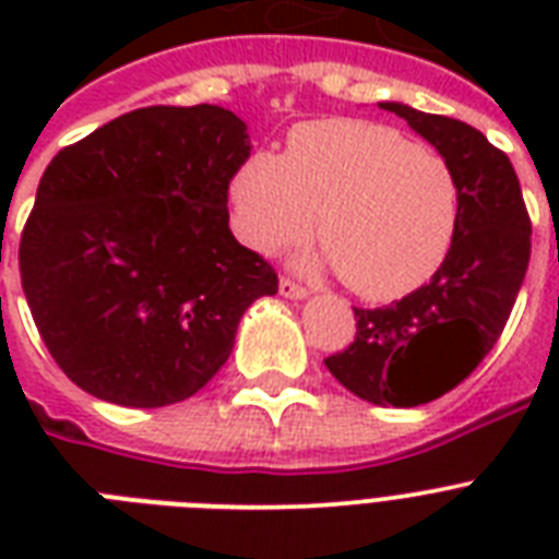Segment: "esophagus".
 <instances>
[{"label":"esophagus","mask_w":559,"mask_h":559,"mask_svg":"<svg viewBox=\"0 0 559 559\" xmlns=\"http://www.w3.org/2000/svg\"><path fill=\"white\" fill-rule=\"evenodd\" d=\"M278 293L284 298H293V301H301V298L310 296V293H307V287H301V284H296V281H289V278H281Z\"/></svg>","instance_id":"1"}]
</instances>
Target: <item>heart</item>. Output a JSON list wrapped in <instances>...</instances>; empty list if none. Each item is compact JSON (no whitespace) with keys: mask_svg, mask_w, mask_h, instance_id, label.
I'll return each instance as SVG.
<instances>
[{"mask_svg":"<svg viewBox=\"0 0 559 559\" xmlns=\"http://www.w3.org/2000/svg\"><path fill=\"white\" fill-rule=\"evenodd\" d=\"M231 211L258 252L296 243L316 219L324 249L307 254V270L333 266L357 296L391 301L450 258L461 193L450 162L400 130L324 118L298 124L284 156H249L231 179Z\"/></svg>","mask_w":559,"mask_h":559,"instance_id":"heart-1","label":"heart"}]
</instances>
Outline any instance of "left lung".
Wrapping results in <instances>:
<instances>
[{"mask_svg": "<svg viewBox=\"0 0 559 559\" xmlns=\"http://www.w3.org/2000/svg\"><path fill=\"white\" fill-rule=\"evenodd\" d=\"M380 107L450 162L459 231L429 284L391 307H354L357 336L324 366L373 406L412 408L455 389L496 345L528 270L531 219L511 159L476 127L400 100Z\"/></svg>", "mask_w": 559, "mask_h": 559, "instance_id": "8db88e82", "label": "left lung"}]
</instances>
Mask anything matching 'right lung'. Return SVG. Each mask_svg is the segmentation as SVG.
I'll return each mask as SVG.
<instances>
[{"instance_id":"1","label":"right lung","mask_w":559,"mask_h":559,"mask_svg":"<svg viewBox=\"0 0 559 559\" xmlns=\"http://www.w3.org/2000/svg\"><path fill=\"white\" fill-rule=\"evenodd\" d=\"M231 109L144 107L57 153L20 240L22 289L74 385L133 408L191 397L226 366L278 275L228 228L249 159Z\"/></svg>"}]
</instances>
